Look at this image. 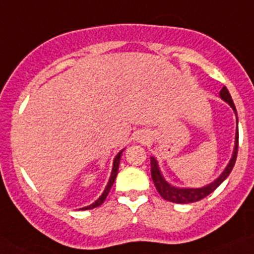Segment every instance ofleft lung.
I'll return each instance as SVG.
<instances>
[{
    "mask_svg": "<svg viewBox=\"0 0 254 254\" xmlns=\"http://www.w3.org/2000/svg\"><path fill=\"white\" fill-rule=\"evenodd\" d=\"M220 98L224 100V102L228 103L230 107L233 108V111L235 112V116H237V109H235V105L233 103L232 96L229 94L228 89L225 86L221 89L220 91ZM237 125H238V117H237ZM238 141H239V132L237 129V133H235V146L234 151H233V156L229 161V164L226 165V168L224 169V172L220 174V177L217 179H215L212 183L205 186V187L201 188H179L174 187V186L169 185L164 177L161 176V172L159 169L158 161L155 158H150V161H151V178L152 182H154L155 187L158 190L159 194L163 197L164 199L167 201H170V202L174 203H190V202H197L199 199L205 198L208 194L212 193L217 187H219L224 181L229 177L230 172L234 168L235 160H237V155H238Z\"/></svg>",
    "mask_w": 254,
    "mask_h": 254,
    "instance_id": "left-lung-1",
    "label": "left lung"
}]
</instances>
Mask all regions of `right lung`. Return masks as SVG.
I'll return each instance as SVG.
<instances>
[{
    "mask_svg": "<svg viewBox=\"0 0 254 254\" xmlns=\"http://www.w3.org/2000/svg\"><path fill=\"white\" fill-rule=\"evenodd\" d=\"M123 151V150H122ZM122 151L118 152V155H117L116 158H114V161H113V169H112V174H111V178H109V182H108L107 187H105L104 192L102 193V196L99 197V198L96 199L95 202L91 203L90 206H86V207H82L80 208V210H91V208H95L98 207V206L102 205L103 202L105 201V198H107L108 193H109V190H111L112 186H113L114 181H116V177H117V173H118V167H120V160H121V156H122Z\"/></svg>",
    "mask_w": 254,
    "mask_h": 254,
    "instance_id": "obj_1",
    "label": "right lung"
}]
</instances>
